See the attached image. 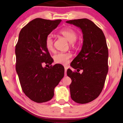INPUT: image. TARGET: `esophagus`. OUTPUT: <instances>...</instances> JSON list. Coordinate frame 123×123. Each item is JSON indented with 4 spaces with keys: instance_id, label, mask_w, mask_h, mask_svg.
Returning <instances> with one entry per match:
<instances>
[{
    "instance_id": "obj_1",
    "label": "esophagus",
    "mask_w": 123,
    "mask_h": 123,
    "mask_svg": "<svg viewBox=\"0 0 123 123\" xmlns=\"http://www.w3.org/2000/svg\"><path fill=\"white\" fill-rule=\"evenodd\" d=\"M64 69H65V75H67V69H68V68H67V67H65Z\"/></svg>"
}]
</instances>
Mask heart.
Segmentation results:
<instances>
[{"label":"heart","mask_w":123,"mask_h":123,"mask_svg":"<svg viewBox=\"0 0 123 123\" xmlns=\"http://www.w3.org/2000/svg\"><path fill=\"white\" fill-rule=\"evenodd\" d=\"M60 33L73 46L75 45V40L77 38V33L74 30L70 28H64L60 30ZM45 46L49 51H53L54 49V40L51 36L49 35L46 37L45 41ZM72 57L70 53H59L54 56L55 63L60 64H67Z\"/></svg>","instance_id":"obj_1"}]
</instances>
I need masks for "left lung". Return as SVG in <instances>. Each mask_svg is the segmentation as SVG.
<instances>
[{"label": "left lung", "instance_id": "1", "mask_svg": "<svg viewBox=\"0 0 123 123\" xmlns=\"http://www.w3.org/2000/svg\"><path fill=\"white\" fill-rule=\"evenodd\" d=\"M82 30L83 45L70 65L77 69H68L67 75L72 80L69 86L70 96L78 104L91 102L100 95L108 72V48L103 32L93 22L87 18L70 20ZM80 70L82 73L79 72Z\"/></svg>", "mask_w": 123, "mask_h": 123}]
</instances>
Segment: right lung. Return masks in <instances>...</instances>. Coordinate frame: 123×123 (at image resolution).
Listing matches in <instances>:
<instances>
[{"label":"right lung","mask_w":123,"mask_h":123,"mask_svg":"<svg viewBox=\"0 0 123 123\" xmlns=\"http://www.w3.org/2000/svg\"><path fill=\"white\" fill-rule=\"evenodd\" d=\"M62 21L36 18L22 28L16 45V69L22 89L33 101L43 103L54 96L55 87L64 75V68L50 65L53 59L45 46L46 37Z\"/></svg>","instance_id":"1"}]
</instances>
